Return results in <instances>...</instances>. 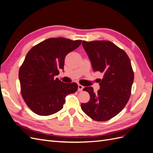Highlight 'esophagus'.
<instances>
[{
	"label": "esophagus",
	"instance_id": "obj_1",
	"mask_svg": "<svg viewBox=\"0 0 153 153\" xmlns=\"http://www.w3.org/2000/svg\"><path fill=\"white\" fill-rule=\"evenodd\" d=\"M83 89H84V86H82L80 84H78V91H82L83 90Z\"/></svg>",
	"mask_w": 153,
	"mask_h": 153
}]
</instances>
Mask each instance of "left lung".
<instances>
[{"mask_svg":"<svg viewBox=\"0 0 153 153\" xmlns=\"http://www.w3.org/2000/svg\"><path fill=\"white\" fill-rule=\"evenodd\" d=\"M93 70L103 73L100 89L89 92L90 100L81 104L86 115L97 121H105L117 115L126 106L131 95L134 74L129 57L124 51L108 41H82Z\"/></svg>","mask_w":153,"mask_h":153,"instance_id":"left-lung-1","label":"left lung"}]
</instances>
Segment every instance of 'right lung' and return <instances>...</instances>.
Segmentation results:
<instances>
[{"label":"right lung","mask_w":153,"mask_h":153,"mask_svg":"<svg viewBox=\"0 0 153 153\" xmlns=\"http://www.w3.org/2000/svg\"><path fill=\"white\" fill-rule=\"evenodd\" d=\"M82 40L48 38L32 47L20 68L21 94L35 114L50 115L63 108L66 96L75 93L76 83H64L55 78L64 69V59L81 45Z\"/></svg>","instance_id":"obj_1"}]
</instances>
